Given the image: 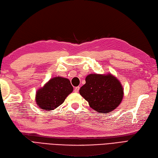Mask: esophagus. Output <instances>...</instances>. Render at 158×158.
Wrapping results in <instances>:
<instances>
[{
  "label": "esophagus",
  "mask_w": 158,
  "mask_h": 158,
  "mask_svg": "<svg viewBox=\"0 0 158 158\" xmlns=\"http://www.w3.org/2000/svg\"><path fill=\"white\" fill-rule=\"evenodd\" d=\"M79 89H80V87H79V86L76 87V88L74 89V92H75V93H78V91H79Z\"/></svg>",
  "instance_id": "1"
}]
</instances>
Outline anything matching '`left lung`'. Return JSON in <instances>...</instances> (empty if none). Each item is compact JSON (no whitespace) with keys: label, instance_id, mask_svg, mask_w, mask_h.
Instances as JSON below:
<instances>
[{"label":"left lung","instance_id":"1","mask_svg":"<svg viewBox=\"0 0 158 158\" xmlns=\"http://www.w3.org/2000/svg\"><path fill=\"white\" fill-rule=\"evenodd\" d=\"M79 92L90 107L99 113H110L123 99L124 90L120 81L111 73L89 74Z\"/></svg>","mask_w":158,"mask_h":158}]
</instances>
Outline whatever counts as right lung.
Segmentation results:
<instances>
[{"label":"right lung","mask_w":158,"mask_h":158,"mask_svg":"<svg viewBox=\"0 0 158 158\" xmlns=\"http://www.w3.org/2000/svg\"><path fill=\"white\" fill-rule=\"evenodd\" d=\"M73 89L68 78L60 76L51 78L43 88L37 90V106L44 110H53L64 102L65 98L72 92Z\"/></svg>","instance_id":"1"}]
</instances>
